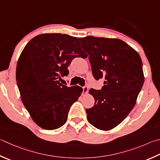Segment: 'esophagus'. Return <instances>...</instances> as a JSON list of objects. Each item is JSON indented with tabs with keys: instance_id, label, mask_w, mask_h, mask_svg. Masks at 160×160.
Returning a JSON list of instances; mask_svg holds the SVG:
<instances>
[{
	"instance_id": "esophagus-1",
	"label": "esophagus",
	"mask_w": 160,
	"mask_h": 160,
	"mask_svg": "<svg viewBox=\"0 0 160 160\" xmlns=\"http://www.w3.org/2000/svg\"><path fill=\"white\" fill-rule=\"evenodd\" d=\"M82 91H83V94H87V93H88L89 91L88 86H87V85L84 86L82 88Z\"/></svg>"
}]
</instances>
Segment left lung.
<instances>
[{
	"mask_svg": "<svg viewBox=\"0 0 160 160\" xmlns=\"http://www.w3.org/2000/svg\"><path fill=\"white\" fill-rule=\"evenodd\" d=\"M79 40L89 56L94 78L105 79L101 89L89 90L95 103L86 109L88 120L98 129H112L135 106L144 82L141 59L120 39L87 36Z\"/></svg>",
	"mask_w": 160,
	"mask_h": 160,
	"instance_id": "1",
	"label": "left lung"
}]
</instances>
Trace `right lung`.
Returning a JSON list of instances; mask_svg holds the SVG:
<instances>
[{
    "mask_svg": "<svg viewBox=\"0 0 160 160\" xmlns=\"http://www.w3.org/2000/svg\"><path fill=\"white\" fill-rule=\"evenodd\" d=\"M79 38L45 33L32 38L22 51L17 66V82L22 101L31 117L42 129L64 124L72 104L82 92L79 86L62 85L68 66L75 57H85Z\"/></svg>",
    "mask_w": 160,
    "mask_h": 160,
    "instance_id": "1",
    "label": "right lung"
}]
</instances>
